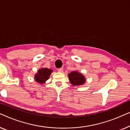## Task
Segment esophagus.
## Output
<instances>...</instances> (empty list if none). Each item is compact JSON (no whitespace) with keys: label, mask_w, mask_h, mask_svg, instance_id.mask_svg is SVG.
Wrapping results in <instances>:
<instances>
[{"label":"esophagus","mask_w":130,"mask_h":130,"mask_svg":"<svg viewBox=\"0 0 130 130\" xmlns=\"http://www.w3.org/2000/svg\"><path fill=\"white\" fill-rule=\"evenodd\" d=\"M58 71L59 72H63V69L62 68H59L58 69Z\"/></svg>","instance_id":"obj_1"}]
</instances>
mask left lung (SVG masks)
Instances as JSON below:
<instances>
[{
    "mask_svg": "<svg viewBox=\"0 0 130 130\" xmlns=\"http://www.w3.org/2000/svg\"><path fill=\"white\" fill-rule=\"evenodd\" d=\"M68 78L71 84L74 86L83 85L86 81L85 76L77 71H72L69 73Z\"/></svg>",
    "mask_w": 130,
    "mask_h": 130,
    "instance_id": "8db88e82",
    "label": "left lung"
}]
</instances>
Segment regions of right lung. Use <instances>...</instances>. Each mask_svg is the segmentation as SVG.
I'll list each match as a JSON object with an SVG mask.
<instances>
[{"instance_id":"obj_1","label":"right lung","mask_w":130,"mask_h":130,"mask_svg":"<svg viewBox=\"0 0 130 130\" xmlns=\"http://www.w3.org/2000/svg\"><path fill=\"white\" fill-rule=\"evenodd\" d=\"M52 71V69L48 68L40 69L35 75V80L39 84H44L48 79Z\"/></svg>"}]
</instances>
